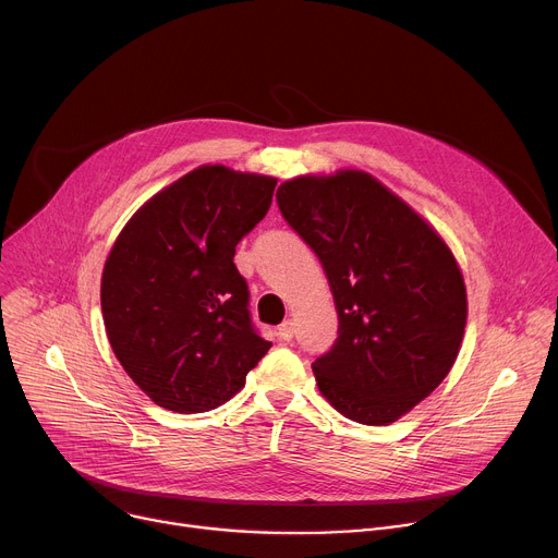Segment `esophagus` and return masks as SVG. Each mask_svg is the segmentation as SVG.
Masks as SVG:
<instances>
[{
  "label": "esophagus",
  "instance_id": "34e87169",
  "mask_svg": "<svg viewBox=\"0 0 558 558\" xmlns=\"http://www.w3.org/2000/svg\"><path fill=\"white\" fill-rule=\"evenodd\" d=\"M293 320H284L280 327H278V339L280 341H291L293 339Z\"/></svg>",
  "mask_w": 558,
  "mask_h": 558
}]
</instances>
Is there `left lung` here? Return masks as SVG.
<instances>
[{
  "label": "left lung",
  "mask_w": 558,
  "mask_h": 558,
  "mask_svg": "<svg viewBox=\"0 0 558 558\" xmlns=\"http://www.w3.org/2000/svg\"><path fill=\"white\" fill-rule=\"evenodd\" d=\"M287 225L318 255L339 337L312 363L341 415L386 426L428 397L453 367L466 289L453 253L375 177H299L276 193Z\"/></svg>",
  "instance_id": "left-lung-1"
}]
</instances>
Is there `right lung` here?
I'll return each mask as SVG.
<instances>
[{"mask_svg": "<svg viewBox=\"0 0 558 558\" xmlns=\"http://www.w3.org/2000/svg\"><path fill=\"white\" fill-rule=\"evenodd\" d=\"M274 189V177L202 166L143 204L111 246L100 282L107 339L157 405L213 411L269 352L233 257Z\"/></svg>", "mask_w": 558, "mask_h": 558, "instance_id": "add662e5", "label": "right lung"}]
</instances>
